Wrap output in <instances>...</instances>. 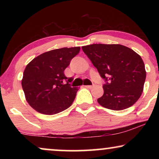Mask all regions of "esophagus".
<instances>
[{
	"label": "esophagus",
	"instance_id": "34e87169",
	"mask_svg": "<svg viewBox=\"0 0 159 159\" xmlns=\"http://www.w3.org/2000/svg\"><path fill=\"white\" fill-rule=\"evenodd\" d=\"M84 87H85V88H89V89H90V88H93V87H94V85H85V86H84Z\"/></svg>",
	"mask_w": 159,
	"mask_h": 159
}]
</instances>
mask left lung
<instances>
[{
	"label": "left lung",
	"instance_id": "1",
	"mask_svg": "<svg viewBox=\"0 0 159 159\" xmlns=\"http://www.w3.org/2000/svg\"><path fill=\"white\" fill-rule=\"evenodd\" d=\"M82 48L106 82L103 95L98 99L100 105L120 111L135 103L142 95L146 77L140 56L119 44H93Z\"/></svg>",
	"mask_w": 159,
	"mask_h": 159
}]
</instances>
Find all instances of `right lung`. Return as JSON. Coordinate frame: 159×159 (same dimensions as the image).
Segmentation results:
<instances>
[{
	"mask_svg": "<svg viewBox=\"0 0 159 159\" xmlns=\"http://www.w3.org/2000/svg\"><path fill=\"white\" fill-rule=\"evenodd\" d=\"M80 51V47L52 50L37 56L27 65L21 86L32 108L40 114L53 115L71 106L78 88H71L69 82L73 78H67L64 70Z\"/></svg>",
	"mask_w": 159,
	"mask_h": 159,
	"instance_id": "1",
	"label": "right lung"
}]
</instances>
